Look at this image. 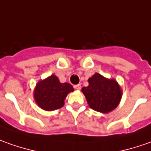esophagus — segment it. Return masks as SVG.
I'll return each instance as SVG.
<instances>
[{"label":"esophagus","mask_w":151,"mask_h":151,"mask_svg":"<svg viewBox=\"0 0 151 151\" xmlns=\"http://www.w3.org/2000/svg\"><path fill=\"white\" fill-rule=\"evenodd\" d=\"M74 88L77 89V90H80L81 89V84H77L74 86Z\"/></svg>","instance_id":"esophagus-1"}]
</instances>
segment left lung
I'll use <instances>...</instances> for the list:
<instances>
[{"instance_id":"8db88e82","label":"left lung","mask_w":151,"mask_h":151,"mask_svg":"<svg viewBox=\"0 0 151 151\" xmlns=\"http://www.w3.org/2000/svg\"><path fill=\"white\" fill-rule=\"evenodd\" d=\"M88 83L82 92L92 109L107 113L118 106L122 92L116 80L106 78L97 73L89 78Z\"/></svg>"}]
</instances>
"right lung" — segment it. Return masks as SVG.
I'll list each match as a JSON object with an SVG mask.
<instances>
[{
  "instance_id": "add662e5",
  "label": "right lung",
  "mask_w": 151,
  "mask_h": 151,
  "mask_svg": "<svg viewBox=\"0 0 151 151\" xmlns=\"http://www.w3.org/2000/svg\"><path fill=\"white\" fill-rule=\"evenodd\" d=\"M73 91L71 84L60 83L58 77L53 74L36 84L34 98L37 105L43 110H57L64 105L67 95Z\"/></svg>"
}]
</instances>
